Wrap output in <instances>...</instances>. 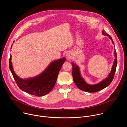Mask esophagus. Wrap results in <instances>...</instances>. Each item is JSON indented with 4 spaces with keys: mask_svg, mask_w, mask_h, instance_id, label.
<instances>
[{
    "mask_svg": "<svg viewBox=\"0 0 127 127\" xmlns=\"http://www.w3.org/2000/svg\"><path fill=\"white\" fill-rule=\"evenodd\" d=\"M66 56L68 61H70L72 58V55L70 52H67L66 54Z\"/></svg>",
    "mask_w": 127,
    "mask_h": 127,
    "instance_id": "34e87169",
    "label": "esophagus"
}]
</instances>
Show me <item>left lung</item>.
Returning <instances> with one entry per match:
<instances>
[{"mask_svg": "<svg viewBox=\"0 0 127 127\" xmlns=\"http://www.w3.org/2000/svg\"><path fill=\"white\" fill-rule=\"evenodd\" d=\"M102 34L108 37L109 39L112 40L113 44H114V42L113 41L111 36L109 34H108L104 30L102 31ZM114 54L115 56V60L113 62L112 69L109 74L107 75V77L103 80H101L100 82L95 84H90L87 83L84 79V78L81 76L79 67L76 63L72 62L71 64L72 65V75H73L74 82L77 87L80 90L87 93H95L103 89V88L109 85L114 79L117 65V55L115 49H114Z\"/></svg>", "mask_w": 127, "mask_h": 127, "instance_id": "1", "label": "left lung"}]
</instances>
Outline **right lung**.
<instances>
[{"mask_svg":"<svg viewBox=\"0 0 127 127\" xmlns=\"http://www.w3.org/2000/svg\"><path fill=\"white\" fill-rule=\"evenodd\" d=\"M66 60L65 57H63L54 60L40 74L33 77L23 79L15 73L11 62V55H10L9 62V69L17 86L22 90L32 95L42 96L49 94L53 88L56 83L59 72Z\"/></svg>","mask_w":127,"mask_h":127,"instance_id":"1","label":"right lung"}]
</instances>
